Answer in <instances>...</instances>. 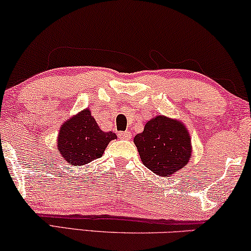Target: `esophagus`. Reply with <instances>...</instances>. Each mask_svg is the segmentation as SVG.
Instances as JSON below:
<instances>
[{
	"instance_id": "1",
	"label": "esophagus",
	"mask_w": 251,
	"mask_h": 251,
	"mask_svg": "<svg viewBox=\"0 0 251 251\" xmlns=\"http://www.w3.org/2000/svg\"><path fill=\"white\" fill-rule=\"evenodd\" d=\"M120 137H121V138L128 139V138H130V137H131V132H130V131H123V132L120 133Z\"/></svg>"
}]
</instances>
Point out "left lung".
I'll use <instances>...</instances> for the list:
<instances>
[{
  "mask_svg": "<svg viewBox=\"0 0 251 251\" xmlns=\"http://www.w3.org/2000/svg\"><path fill=\"white\" fill-rule=\"evenodd\" d=\"M145 167L159 176H169L186 166L191 157V137L181 122L156 116L133 139Z\"/></svg>",
  "mask_w": 251,
  "mask_h": 251,
  "instance_id": "obj_1",
  "label": "left lung"
}]
</instances>
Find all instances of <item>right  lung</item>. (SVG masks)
<instances>
[{
	"label": "right lung",
	"instance_id": "1",
	"mask_svg": "<svg viewBox=\"0 0 251 251\" xmlns=\"http://www.w3.org/2000/svg\"><path fill=\"white\" fill-rule=\"evenodd\" d=\"M115 138L114 132H104L99 129L90 111L85 109L61 126L58 151L73 167L83 166L99 159L108 143Z\"/></svg>",
	"mask_w": 251,
	"mask_h": 251
}]
</instances>
